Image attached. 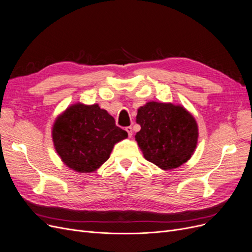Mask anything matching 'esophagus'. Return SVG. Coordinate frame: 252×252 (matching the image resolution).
<instances>
[{
    "label": "esophagus",
    "instance_id": "obj_1",
    "mask_svg": "<svg viewBox=\"0 0 252 252\" xmlns=\"http://www.w3.org/2000/svg\"><path fill=\"white\" fill-rule=\"evenodd\" d=\"M126 131L127 132L128 137H132L133 136V128H132V126H126Z\"/></svg>",
    "mask_w": 252,
    "mask_h": 252
}]
</instances>
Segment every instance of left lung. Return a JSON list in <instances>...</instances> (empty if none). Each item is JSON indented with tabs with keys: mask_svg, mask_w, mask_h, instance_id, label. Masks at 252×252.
<instances>
[{
	"mask_svg": "<svg viewBox=\"0 0 252 252\" xmlns=\"http://www.w3.org/2000/svg\"><path fill=\"white\" fill-rule=\"evenodd\" d=\"M136 121L141 129L135 139L148 161L162 169H173L191 157L198 126L184 108L151 101L138 109Z\"/></svg>",
	"mask_w": 252,
	"mask_h": 252,
	"instance_id": "left-lung-1",
	"label": "left lung"
}]
</instances>
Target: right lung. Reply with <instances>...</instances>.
I'll list each match as a JSON object with an SVG mask.
<instances>
[{"label": "right lung", "mask_w": 252, "mask_h": 252, "mask_svg": "<svg viewBox=\"0 0 252 252\" xmlns=\"http://www.w3.org/2000/svg\"><path fill=\"white\" fill-rule=\"evenodd\" d=\"M127 137L98 104L71 105L56 118L52 138L63 162L78 173H92L110 157L114 144Z\"/></svg>", "instance_id": "obj_1"}]
</instances>
